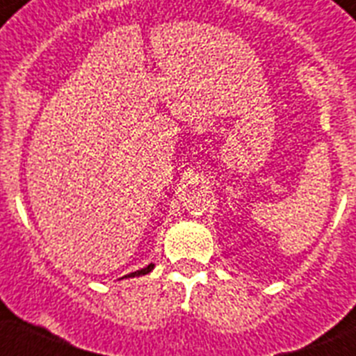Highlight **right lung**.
<instances>
[{"label": "right lung", "instance_id": "right-lung-1", "mask_svg": "<svg viewBox=\"0 0 356 356\" xmlns=\"http://www.w3.org/2000/svg\"><path fill=\"white\" fill-rule=\"evenodd\" d=\"M153 267H155V264H149V266H147V267H144V269H140V271L130 273V275L122 276V278H134V276H143V275H147V273H149L151 269H153Z\"/></svg>", "mask_w": 356, "mask_h": 356}]
</instances>
